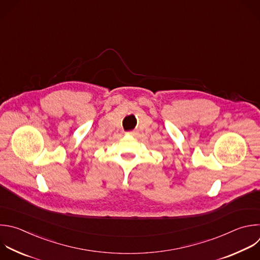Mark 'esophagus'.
Masks as SVG:
<instances>
[{
	"label": "esophagus",
	"instance_id": "obj_1",
	"mask_svg": "<svg viewBox=\"0 0 260 260\" xmlns=\"http://www.w3.org/2000/svg\"><path fill=\"white\" fill-rule=\"evenodd\" d=\"M126 134H127V135H132V136H134V135H136L137 133H136L135 131H133V132H127Z\"/></svg>",
	"mask_w": 260,
	"mask_h": 260
}]
</instances>
